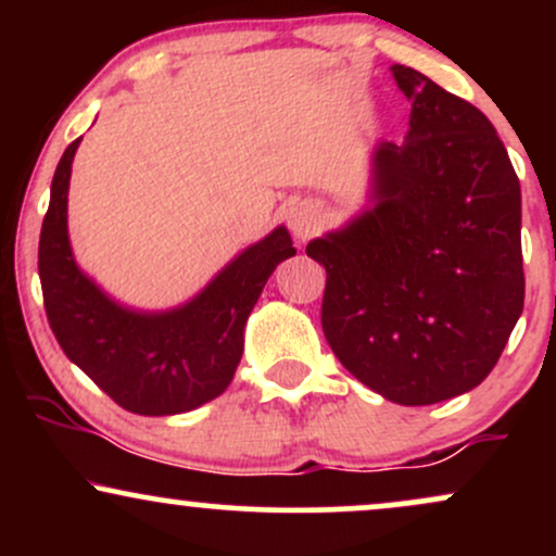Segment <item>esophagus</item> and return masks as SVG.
Listing matches in <instances>:
<instances>
[{"mask_svg": "<svg viewBox=\"0 0 556 556\" xmlns=\"http://www.w3.org/2000/svg\"><path fill=\"white\" fill-rule=\"evenodd\" d=\"M324 225V212L318 203H311V201H303V203H295V206L287 212V227L292 229V235H295L298 240H308L311 235H316L318 229Z\"/></svg>", "mask_w": 556, "mask_h": 556, "instance_id": "esophagus-1", "label": "esophagus"}]
</instances>
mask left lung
Listing matches in <instances>:
<instances>
[{"mask_svg": "<svg viewBox=\"0 0 556 556\" xmlns=\"http://www.w3.org/2000/svg\"><path fill=\"white\" fill-rule=\"evenodd\" d=\"M402 143L381 140L361 214L305 248L327 269L321 327L361 384L433 405L491 374L522 314L520 182L486 114L418 70Z\"/></svg>", "mask_w": 556, "mask_h": 556, "instance_id": "left-lung-1", "label": "left lung"}]
</instances>
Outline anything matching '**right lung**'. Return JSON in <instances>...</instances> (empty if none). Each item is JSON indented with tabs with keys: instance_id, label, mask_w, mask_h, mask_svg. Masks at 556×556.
I'll use <instances>...</instances> for the list:
<instances>
[{
	"instance_id": "right-lung-1",
	"label": "right lung",
	"mask_w": 556,
	"mask_h": 556,
	"mask_svg": "<svg viewBox=\"0 0 556 556\" xmlns=\"http://www.w3.org/2000/svg\"><path fill=\"white\" fill-rule=\"evenodd\" d=\"M80 138L56 164L38 240V277L49 327L96 387L138 416H177L206 405L232 381L242 331L282 261L295 256L285 225L240 251L193 298L167 311L114 300L80 269L67 232V190Z\"/></svg>"
}]
</instances>
